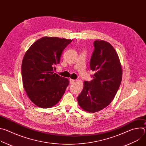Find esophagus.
Returning a JSON list of instances; mask_svg holds the SVG:
<instances>
[{
  "instance_id": "obj_1",
  "label": "esophagus",
  "mask_w": 146,
  "mask_h": 146,
  "mask_svg": "<svg viewBox=\"0 0 146 146\" xmlns=\"http://www.w3.org/2000/svg\"><path fill=\"white\" fill-rule=\"evenodd\" d=\"M69 81H70V84H73V83H74V82L75 80H73V79L70 78V79H69Z\"/></svg>"
}]
</instances>
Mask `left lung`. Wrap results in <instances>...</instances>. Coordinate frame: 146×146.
Listing matches in <instances>:
<instances>
[{
    "label": "left lung",
    "mask_w": 146,
    "mask_h": 146,
    "mask_svg": "<svg viewBox=\"0 0 146 146\" xmlns=\"http://www.w3.org/2000/svg\"><path fill=\"white\" fill-rule=\"evenodd\" d=\"M90 60L93 79L85 81L77 97L79 106L90 113L106 108L113 100L122 80V67L118 54L107 41L96 40Z\"/></svg>",
    "instance_id": "1"
}]
</instances>
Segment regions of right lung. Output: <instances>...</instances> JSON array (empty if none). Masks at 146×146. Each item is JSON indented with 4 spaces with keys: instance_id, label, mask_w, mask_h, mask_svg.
Returning a JSON list of instances; mask_svg holds the SVG:
<instances>
[{
    "instance_id": "obj_1",
    "label": "right lung",
    "mask_w": 146,
    "mask_h": 146,
    "mask_svg": "<svg viewBox=\"0 0 146 146\" xmlns=\"http://www.w3.org/2000/svg\"><path fill=\"white\" fill-rule=\"evenodd\" d=\"M72 40L43 37L25 53L21 67L24 88L31 100L41 108H50L60 100L69 81L54 73L62 51Z\"/></svg>"
}]
</instances>
